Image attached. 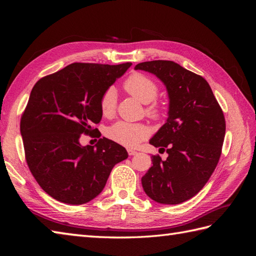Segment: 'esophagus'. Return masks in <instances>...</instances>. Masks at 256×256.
Returning <instances> with one entry per match:
<instances>
[{"instance_id": "obj_1", "label": "esophagus", "mask_w": 256, "mask_h": 256, "mask_svg": "<svg viewBox=\"0 0 256 256\" xmlns=\"http://www.w3.org/2000/svg\"><path fill=\"white\" fill-rule=\"evenodd\" d=\"M128 154H129V156H134V154H138V152H136L134 150H128Z\"/></svg>"}]
</instances>
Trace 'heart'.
<instances>
[{
	"instance_id": "1",
	"label": "heart",
	"mask_w": 256,
	"mask_h": 256,
	"mask_svg": "<svg viewBox=\"0 0 256 256\" xmlns=\"http://www.w3.org/2000/svg\"><path fill=\"white\" fill-rule=\"evenodd\" d=\"M129 95L142 104H147L146 114L154 120H160L164 115V106L156 97L159 92L157 83L150 76L136 72L129 76L122 84ZM100 112L106 118H111L116 111V92L110 88L104 92L99 100ZM150 129L143 124L118 122L106 129V136L113 142L125 147H134L148 136Z\"/></svg>"
}]
</instances>
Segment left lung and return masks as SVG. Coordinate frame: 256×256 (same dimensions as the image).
Wrapping results in <instances>:
<instances>
[{
	"label": "left lung",
	"instance_id": "obj_1",
	"mask_svg": "<svg viewBox=\"0 0 256 256\" xmlns=\"http://www.w3.org/2000/svg\"><path fill=\"white\" fill-rule=\"evenodd\" d=\"M136 69L156 74L170 97L166 122L150 141L168 156L152 157L143 189L158 203H182L203 189L218 164L226 136L223 111L202 76L172 60L144 62Z\"/></svg>",
	"mask_w": 256,
	"mask_h": 256
}]
</instances>
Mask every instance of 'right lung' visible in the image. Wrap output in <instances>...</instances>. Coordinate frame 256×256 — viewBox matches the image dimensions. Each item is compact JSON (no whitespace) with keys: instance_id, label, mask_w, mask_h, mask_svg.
I'll list each match as a JSON object with an SVG mask.
<instances>
[{"instance_id":"right-lung-1","label":"right lung","mask_w":256,"mask_h":256,"mask_svg":"<svg viewBox=\"0 0 256 256\" xmlns=\"http://www.w3.org/2000/svg\"><path fill=\"white\" fill-rule=\"evenodd\" d=\"M131 63H72L42 76L30 92L20 131L28 166L42 189L60 202L81 205L102 192L127 150L109 138L81 146L102 118L99 100Z\"/></svg>"}]
</instances>
